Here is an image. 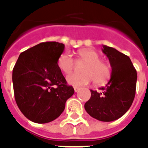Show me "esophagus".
Segmentation results:
<instances>
[{
  "label": "esophagus",
  "instance_id": "1",
  "mask_svg": "<svg viewBox=\"0 0 148 148\" xmlns=\"http://www.w3.org/2000/svg\"><path fill=\"white\" fill-rule=\"evenodd\" d=\"M74 91H75V92H77V91L80 90V88H78V87H74Z\"/></svg>",
  "mask_w": 148,
  "mask_h": 148
}]
</instances>
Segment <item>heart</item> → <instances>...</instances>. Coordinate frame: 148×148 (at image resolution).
<instances>
[{
    "mask_svg": "<svg viewBox=\"0 0 148 148\" xmlns=\"http://www.w3.org/2000/svg\"><path fill=\"white\" fill-rule=\"evenodd\" d=\"M80 59L87 62L83 68V74L74 73L67 77V83L73 86L86 85L95 81L97 84H102L110 76V66L100 60L97 51L91 49H82L77 52ZM58 65L64 74H68L74 67V60L69 52L65 51L58 58Z\"/></svg>",
    "mask_w": 148,
    "mask_h": 148,
    "instance_id": "obj_1",
    "label": "heart"
}]
</instances>
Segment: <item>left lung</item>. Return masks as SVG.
Returning a JSON list of instances; mask_svg holds the SVG:
<instances>
[{"label": "left lung", "instance_id": "obj_1", "mask_svg": "<svg viewBox=\"0 0 148 148\" xmlns=\"http://www.w3.org/2000/svg\"><path fill=\"white\" fill-rule=\"evenodd\" d=\"M112 68L110 81L100 88L90 90L91 96L84 104L88 114L101 121H113L122 117L131 108L136 91L137 71L128 56L103 45Z\"/></svg>", "mask_w": 148, "mask_h": 148}]
</instances>
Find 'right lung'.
Instances as JSON below:
<instances>
[{
	"label": "right lung",
	"mask_w": 148,
	"mask_h": 148,
	"mask_svg": "<svg viewBox=\"0 0 148 148\" xmlns=\"http://www.w3.org/2000/svg\"><path fill=\"white\" fill-rule=\"evenodd\" d=\"M64 45L42 42L20 54L12 74L16 103L30 121L45 124L58 118L74 95L58 65Z\"/></svg>",
	"instance_id": "1"
}]
</instances>
